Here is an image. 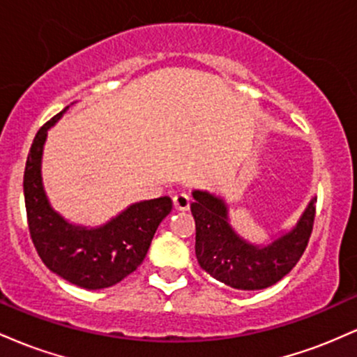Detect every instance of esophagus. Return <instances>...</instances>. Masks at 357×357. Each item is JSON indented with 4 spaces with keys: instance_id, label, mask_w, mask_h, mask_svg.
Returning <instances> with one entry per match:
<instances>
[{
    "instance_id": "34e87169",
    "label": "esophagus",
    "mask_w": 357,
    "mask_h": 357,
    "mask_svg": "<svg viewBox=\"0 0 357 357\" xmlns=\"http://www.w3.org/2000/svg\"><path fill=\"white\" fill-rule=\"evenodd\" d=\"M173 203H174L176 210L186 211V210H190V206H191V198L188 195H184V192H179V195H176L173 198Z\"/></svg>"
}]
</instances>
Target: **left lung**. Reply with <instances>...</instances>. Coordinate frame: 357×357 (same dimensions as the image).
Masks as SVG:
<instances>
[{"label": "left lung", "instance_id": "left-lung-1", "mask_svg": "<svg viewBox=\"0 0 357 357\" xmlns=\"http://www.w3.org/2000/svg\"><path fill=\"white\" fill-rule=\"evenodd\" d=\"M196 221V258L204 272L240 290H260L277 284L304 255L314 228L315 202L310 199L292 231L258 248L241 240L228 225L227 204L206 191L192 192Z\"/></svg>", "mask_w": 357, "mask_h": 357}]
</instances>
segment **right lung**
Returning a JSON list of instances; mask_svg holds the SVG:
<instances>
[{"instance_id": "right-lung-1", "label": "right lung", "mask_w": 357, "mask_h": 357, "mask_svg": "<svg viewBox=\"0 0 357 357\" xmlns=\"http://www.w3.org/2000/svg\"><path fill=\"white\" fill-rule=\"evenodd\" d=\"M52 117L36 132L23 176L28 230L40 258L52 272L73 285L97 290L116 285L144 260L159 223L173 210L167 196L132 204L100 228L73 227L48 204L42 184L43 144Z\"/></svg>"}]
</instances>
